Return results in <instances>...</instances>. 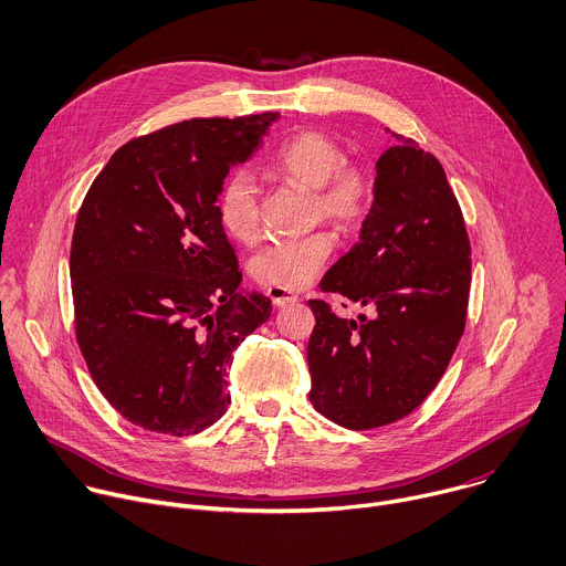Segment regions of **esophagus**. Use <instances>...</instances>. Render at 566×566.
<instances>
[{
	"label": "esophagus",
	"instance_id": "esophagus-1",
	"mask_svg": "<svg viewBox=\"0 0 566 566\" xmlns=\"http://www.w3.org/2000/svg\"><path fill=\"white\" fill-rule=\"evenodd\" d=\"M268 296L272 298V303H274L276 307H285V305H292V303L298 301V296H296L294 292H290V290H285V287H276V285L268 287Z\"/></svg>",
	"mask_w": 566,
	"mask_h": 566
}]
</instances>
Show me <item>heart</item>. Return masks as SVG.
Wrapping results in <instances>:
<instances>
[{
  "mask_svg": "<svg viewBox=\"0 0 566 566\" xmlns=\"http://www.w3.org/2000/svg\"><path fill=\"white\" fill-rule=\"evenodd\" d=\"M272 170L307 190H316L323 214L332 219L358 221L371 203L374 181L369 170L360 164H345L340 144L325 133L303 130L283 142L272 157ZM217 217L237 241L248 243L259 234L256 188L245 170L234 172L221 186ZM332 250L334 237L329 232L276 241L254 259V276L265 285L301 290L318 276Z\"/></svg>",
  "mask_w": 566,
  "mask_h": 566,
  "instance_id": "b5f03b06",
  "label": "heart"
}]
</instances>
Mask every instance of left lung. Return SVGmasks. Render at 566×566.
<instances>
[{"instance_id": "1", "label": "left lung", "mask_w": 566, "mask_h": 566, "mask_svg": "<svg viewBox=\"0 0 566 566\" xmlns=\"http://www.w3.org/2000/svg\"><path fill=\"white\" fill-rule=\"evenodd\" d=\"M391 137L358 243L321 281L374 316L340 318L325 301H310V400L347 429L411 413L444 374L467 318L471 248L460 206L440 161Z\"/></svg>"}]
</instances>
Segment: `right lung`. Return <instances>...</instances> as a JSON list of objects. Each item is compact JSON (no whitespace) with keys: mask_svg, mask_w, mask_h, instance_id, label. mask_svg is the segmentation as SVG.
<instances>
[{"mask_svg":"<svg viewBox=\"0 0 566 566\" xmlns=\"http://www.w3.org/2000/svg\"><path fill=\"white\" fill-rule=\"evenodd\" d=\"M276 119H190L133 139L80 208V349L99 391L137 427L190 436L214 424L230 402L234 349L272 314L268 296L241 287L217 197Z\"/></svg>","mask_w":566,"mask_h":566,"instance_id":"add662e5","label":"right lung"}]
</instances>
